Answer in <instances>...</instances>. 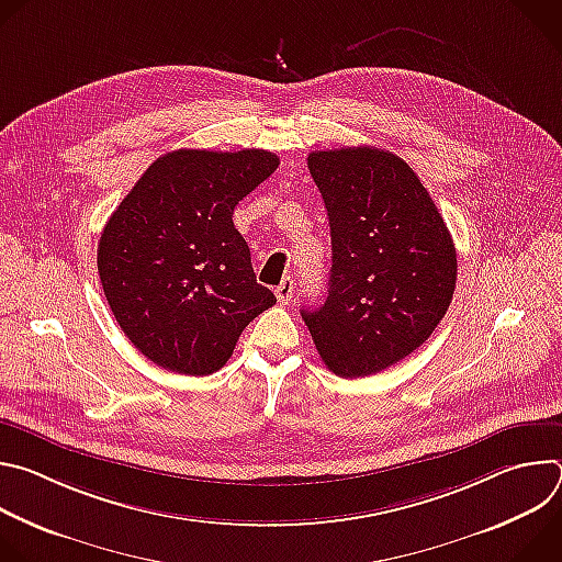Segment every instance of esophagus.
<instances>
[{
  "label": "esophagus",
  "mask_w": 562,
  "mask_h": 562,
  "mask_svg": "<svg viewBox=\"0 0 562 562\" xmlns=\"http://www.w3.org/2000/svg\"><path fill=\"white\" fill-rule=\"evenodd\" d=\"M293 291H295V286H293V278H284V280L276 286V297H278V302L289 304V302L293 300Z\"/></svg>",
  "instance_id": "1"
}]
</instances>
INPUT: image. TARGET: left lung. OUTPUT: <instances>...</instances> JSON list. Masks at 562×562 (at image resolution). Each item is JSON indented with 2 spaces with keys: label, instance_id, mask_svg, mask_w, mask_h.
Instances as JSON below:
<instances>
[{
  "label": "left lung",
  "instance_id": "1",
  "mask_svg": "<svg viewBox=\"0 0 562 562\" xmlns=\"http://www.w3.org/2000/svg\"><path fill=\"white\" fill-rule=\"evenodd\" d=\"M323 193L334 265L325 304L302 308L325 364L364 378L414 353L445 317L456 247L429 191L397 155L375 146L308 153Z\"/></svg>",
  "mask_w": 562,
  "mask_h": 562
}]
</instances>
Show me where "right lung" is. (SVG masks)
Wrapping results in <instances>:
<instances>
[{
  "label": "right lung",
  "mask_w": 562,
  "mask_h": 562,
  "mask_svg": "<svg viewBox=\"0 0 562 562\" xmlns=\"http://www.w3.org/2000/svg\"><path fill=\"white\" fill-rule=\"evenodd\" d=\"M280 157L180 148L157 157L109 217L98 271L120 329L150 362L209 375L245 327L276 304L258 284L233 209Z\"/></svg>",
  "instance_id": "1"
}]
</instances>
